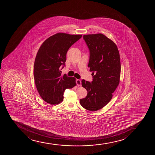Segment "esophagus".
Segmentation results:
<instances>
[{
    "instance_id": "obj_1",
    "label": "esophagus",
    "mask_w": 155,
    "mask_h": 155,
    "mask_svg": "<svg viewBox=\"0 0 155 155\" xmlns=\"http://www.w3.org/2000/svg\"><path fill=\"white\" fill-rule=\"evenodd\" d=\"M76 83H77V85L78 86H81V81L80 80H77Z\"/></svg>"
}]
</instances>
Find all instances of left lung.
I'll return each mask as SVG.
<instances>
[{"mask_svg":"<svg viewBox=\"0 0 155 155\" xmlns=\"http://www.w3.org/2000/svg\"><path fill=\"white\" fill-rule=\"evenodd\" d=\"M89 50L88 67L92 71L93 81H82L87 90L85 98L80 99L81 105L87 110L96 111L107 105L119 85L121 65L117 47L102 34L83 36Z\"/></svg>","mask_w":155,"mask_h":155,"instance_id":"8db88e82","label":"left lung"}]
</instances>
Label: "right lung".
I'll list each match as a JSON object with an SVG mask.
<instances>
[{
	"instance_id": "1",
	"label": "right lung",
	"mask_w": 155,
	"mask_h": 155,
	"mask_svg": "<svg viewBox=\"0 0 155 155\" xmlns=\"http://www.w3.org/2000/svg\"><path fill=\"white\" fill-rule=\"evenodd\" d=\"M82 36L57 33L48 38L38 50L34 63V78L40 96L47 103H61L66 89L76 85L74 77L61 75V66L63 65L62 69L65 66L67 51Z\"/></svg>"
}]
</instances>
